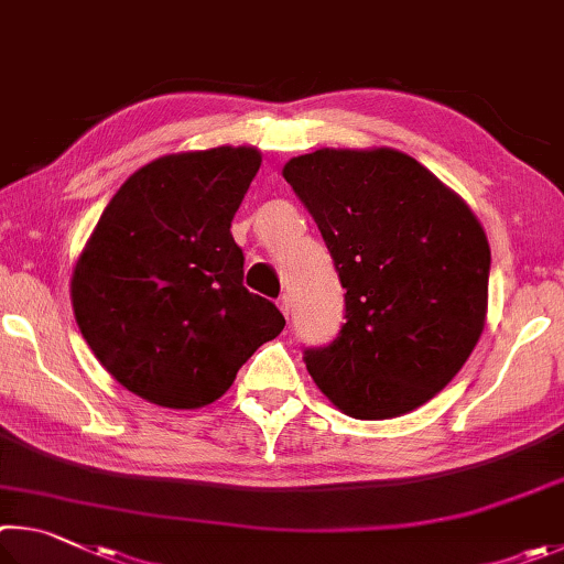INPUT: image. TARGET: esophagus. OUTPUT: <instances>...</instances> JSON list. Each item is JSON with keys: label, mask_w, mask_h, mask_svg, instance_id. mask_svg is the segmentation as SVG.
<instances>
[{"label": "esophagus", "mask_w": 564, "mask_h": 564, "mask_svg": "<svg viewBox=\"0 0 564 564\" xmlns=\"http://www.w3.org/2000/svg\"><path fill=\"white\" fill-rule=\"evenodd\" d=\"M276 307H280V312L284 314V317H288V319H290V312H292V302H290V297H288V294H282V297H280V300H276Z\"/></svg>", "instance_id": "34e87169"}]
</instances>
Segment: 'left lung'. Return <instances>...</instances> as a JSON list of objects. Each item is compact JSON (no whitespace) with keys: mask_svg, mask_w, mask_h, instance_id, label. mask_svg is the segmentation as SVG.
I'll list each match as a JSON object with an SVG mask.
<instances>
[{"mask_svg":"<svg viewBox=\"0 0 564 564\" xmlns=\"http://www.w3.org/2000/svg\"><path fill=\"white\" fill-rule=\"evenodd\" d=\"M337 267L347 324L307 349L351 419H397L463 369L486 327L490 245L468 203L393 148H319L282 167Z\"/></svg>","mask_w":564,"mask_h":564,"instance_id":"1","label":"left lung"}]
</instances>
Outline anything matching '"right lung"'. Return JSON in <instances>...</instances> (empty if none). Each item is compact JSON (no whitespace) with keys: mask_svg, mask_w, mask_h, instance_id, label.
I'll return each instance as SVG.
<instances>
[{"mask_svg":"<svg viewBox=\"0 0 564 564\" xmlns=\"http://www.w3.org/2000/svg\"><path fill=\"white\" fill-rule=\"evenodd\" d=\"M252 145L171 153L128 177L72 274L78 329L104 369L165 409H203L284 329L242 284L230 223L260 171Z\"/></svg>","mask_w":564,"mask_h":564,"instance_id":"obj_1","label":"right lung"}]
</instances>
